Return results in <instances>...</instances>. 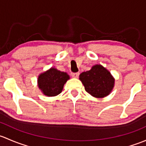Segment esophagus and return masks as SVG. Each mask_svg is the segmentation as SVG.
Masks as SVG:
<instances>
[{
	"label": "esophagus",
	"mask_w": 146,
	"mask_h": 146,
	"mask_svg": "<svg viewBox=\"0 0 146 146\" xmlns=\"http://www.w3.org/2000/svg\"><path fill=\"white\" fill-rule=\"evenodd\" d=\"M72 76L73 78H78V76H79V72H76V73H72Z\"/></svg>",
	"instance_id": "esophagus-1"
}]
</instances>
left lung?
Segmentation results:
<instances>
[{"label":"left lung","mask_w":146,"mask_h":146,"mask_svg":"<svg viewBox=\"0 0 146 146\" xmlns=\"http://www.w3.org/2000/svg\"><path fill=\"white\" fill-rule=\"evenodd\" d=\"M86 91L97 98H102L111 94L115 79L109 70L101 64H95L88 71L79 75Z\"/></svg>","instance_id":"left-lung-1"}]
</instances>
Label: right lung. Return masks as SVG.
<instances>
[{"mask_svg": "<svg viewBox=\"0 0 146 146\" xmlns=\"http://www.w3.org/2000/svg\"><path fill=\"white\" fill-rule=\"evenodd\" d=\"M70 79L67 72L51 67L38 75L37 84L43 95L53 97L62 92L64 84Z\"/></svg>", "mask_w": 146, "mask_h": 146, "instance_id": "add662e5", "label": "right lung"}]
</instances>
